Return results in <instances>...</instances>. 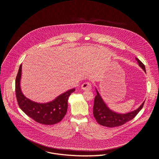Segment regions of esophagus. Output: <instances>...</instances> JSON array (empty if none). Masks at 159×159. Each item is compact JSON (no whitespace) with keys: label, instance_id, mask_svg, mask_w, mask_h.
<instances>
[{"label":"esophagus","instance_id":"34e87169","mask_svg":"<svg viewBox=\"0 0 159 159\" xmlns=\"http://www.w3.org/2000/svg\"><path fill=\"white\" fill-rule=\"evenodd\" d=\"M92 88L91 83L85 82L82 84V89L84 91H90Z\"/></svg>","mask_w":159,"mask_h":159}]
</instances>
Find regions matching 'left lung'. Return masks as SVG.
Wrapping results in <instances>:
<instances>
[{"label":"left lung","mask_w":159,"mask_h":159,"mask_svg":"<svg viewBox=\"0 0 159 159\" xmlns=\"http://www.w3.org/2000/svg\"><path fill=\"white\" fill-rule=\"evenodd\" d=\"M135 60L137 61L139 66L146 73L145 67L143 62L137 58H135ZM95 89L97 95L94 99L93 113L97 121L103 126L114 128L124 125L125 123L133 119L144 106L145 101L136 110L132 111L125 114L117 113L111 110L106 106V103L101 98L97 89L96 88Z\"/></svg>","instance_id":"1"}]
</instances>
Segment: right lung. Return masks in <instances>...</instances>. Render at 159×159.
Masks as SVG:
<instances>
[{"instance_id": "right-lung-1", "label": "right lung", "mask_w": 159, "mask_h": 159, "mask_svg": "<svg viewBox=\"0 0 159 159\" xmlns=\"http://www.w3.org/2000/svg\"><path fill=\"white\" fill-rule=\"evenodd\" d=\"M22 64L20 65L15 80V92L20 108L29 117L38 123L46 125H54L61 121L66 114L69 96L75 91L70 89L58 96L52 101L45 103L33 101L27 98L21 89Z\"/></svg>"}]
</instances>
